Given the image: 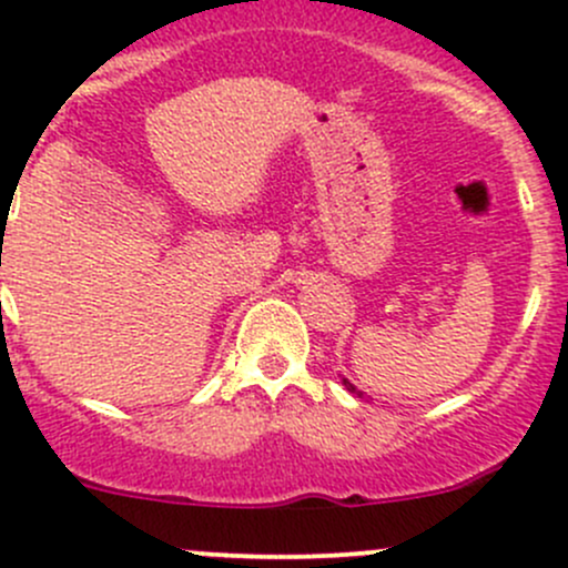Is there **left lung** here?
Segmentation results:
<instances>
[{"mask_svg": "<svg viewBox=\"0 0 568 568\" xmlns=\"http://www.w3.org/2000/svg\"><path fill=\"white\" fill-rule=\"evenodd\" d=\"M344 384H346V389H349V393H355V395H357V398H363V393H359V389H357V387H352V384H349V382H346V379H344Z\"/></svg>", "mask_w": 568, "mask_h": 568, "instance_id": "8db88e82", "label": "left lung"}]
</instances>
